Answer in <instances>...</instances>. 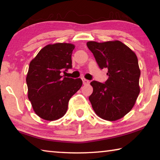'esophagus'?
Returning a JSON list of instances; mask_svg holds the SVG:
<instances>
[{"mask_svg": "<svg viewBox=\"0 0 160 160\" xmlns=\"http://www.w3.org/2000/svg\"><path fill=\"white\" fill-rule=\"evenodd\" d=\"M82 82H83L84 85H86V84H88L89 82H90V81L87 79H85V78H82Z\"/></svg>", "mask_w": 160, "mask_h": 160, "instance_id": "1", "label": "esophagus"}]
</instances>
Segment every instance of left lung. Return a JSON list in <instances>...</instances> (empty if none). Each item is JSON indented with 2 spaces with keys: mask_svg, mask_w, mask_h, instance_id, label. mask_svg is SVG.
Here are the masks:
<instances>
[{
  "mask_svg": "<svg viewBox=\"0 0 160 160\" xmlns=\"http://www.w3.org/2000/svg\"><path fill=\"white\" fill-rule=\"evenodd\" d=\"M99 68H107L104 83L93 80L89 97L97 115L113 121L123 117L133 107L140 93V70L135 53L119 41L88 42Z\"/></svg>",
  "mask_w": 160,
  "mask_h": 160,
  "instance_id": "obj_1",
  "label": "left lung"
}]
</instances>
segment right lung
<instances>
[{"label": "right lung", "instance_id": "right-lung-1", "mask_svg": "<svg viewBox=\"0 0 160 160\" xmlns=\"http://www.w3.org/2000/svg\"><path fill=\"white\" fill-rule=\"evenodd\" d=\"M74 48L73 44L66 43L48 44L29 63L26 78L28 98L34 112L44 120L63 117L70 99L82 85L80 78L62 75L72 68Z\"/></svg>", "mask_w": 160, "mask_h": 160}]
</instances>
